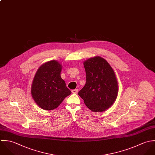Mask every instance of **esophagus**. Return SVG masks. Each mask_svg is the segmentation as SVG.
Masks as SVG:
<instances>
[{
    "label": "esophagus",
    "mask_w": 155,
    "mask_h": 155,
    "mask_svg": "<svg viewBox=\"0 0 155 155\" xmlns=\"http://www.w3.org/2000/svg\"><path fill=\"white\" fill-rule=\"evenodd\" d=\"M72 93H78V89H74V90H72Z\"/></svg>",
    "instance_id": "1"
}]
</instances>
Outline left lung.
I'll list each match as a JSON object with an SVG mask.
<instances>
[{"label": "left lung", "mask_w": 155, "mask_h": 155, "mask_svg": "<svg viewBox=\"0 0 155 155\" xmlns=\"http://www.w3.org/2000/svg\"><path fill=\"white\" fill-rule=\"evenodd\" d=\"M86 83L78 95L92 111L102 112L114 102L118 84L114 72L104 59L96 56L84 62Z\"/></svg>", "instance_id": "obj_1"}]
</instances>
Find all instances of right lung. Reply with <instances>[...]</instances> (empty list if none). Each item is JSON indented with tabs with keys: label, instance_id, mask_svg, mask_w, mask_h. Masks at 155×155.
<instances>
[{
	"label": "right lung",
	"instance_id": "add662e5",
	"mask_svg": "<svg viewBox=\"0 0 155 155\" xmlns=\"http://www.w3.org/2000/svg\"><path fill=\"white\" fill-rule=\"evenodd\" d=\"M61 64L56 61L43 64L37 71L31 85V96L36 103L42 109L52 110L56 108L71 94L61 77Z\"/></svg>",
	"mask_w": 155,
	"mask_h": 155
}]
</instances>
